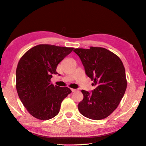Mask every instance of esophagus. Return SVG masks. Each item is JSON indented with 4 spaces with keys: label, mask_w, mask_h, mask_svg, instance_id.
<instances>
[{
    "label": "esophagus",
    "mask_w": 146,
    "mask_h": 146,
    "mask_svg": "<svg viewBox=\"0 0 146 146\" xmlns=\"http://www.w3.org/2000/svg\"><path fill=\"white\" fill-rule=\"evenodd\" d=\"M71 90H72V92H74L76 91V89H71Z\"/></svg>",
    "instance_id": "1"
}]
</instances>
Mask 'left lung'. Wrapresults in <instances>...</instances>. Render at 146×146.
<instances>
[{
  "instance_id": "left-lung-1",
  "label": "left lung",
  "mask_w": 146,
  "mask_h": 146,
  "mask_svg": "<svg viewBox=\"0 0 146 146\" xmlns=\"http://www.w3.org/2000/svg\"><path fill=\"white\" fill-rule=\"evenodd\" d=\"M86 74L96 88L92 92L82 90L84 98L78 104L80 113L89 119L107 118L121 100L127 87L125 69L121 59L105 48H75Z\"/></svg>"
}]
</instances>
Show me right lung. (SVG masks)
I'll use <instances>...</instances> for the list:
<instances>
[{
	"label": "right lung",
	"instance_id": "add662e5",
	"mask_svg": "<svg viewBox=\"0 0 146 146\" xmlns=\"http://www.w3.org/2000/svg\"><path fill=\"white\" fill-rule=\"evenodd\" d=\"M73 47L39 44L22 56L16 70L18 97L27 111L35 118L47 120L57 115L61 103L72 92L67 87L51 83L52 74H57L58 63Z\"/></svg>",
	"mask_w": 146,
	"mask_h": 146
}]
</instances>
